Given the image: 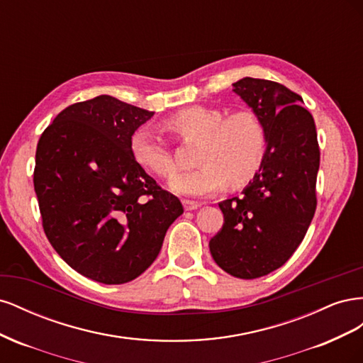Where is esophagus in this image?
Wrapping results in <instances>:
<instances>
[{"instance_id": "1", "label": "esophagus", "mask_w": 363, "mask_h": 363, "mask_svg": "<svg viewBox=\"0 0 363 363\" xmlns=\"http://www.w3.org/2000/svg\"><path fill=\"white\" fill-rule=\"evenodd\" d=\"M183 207H184V211L192 212V211H196V208L200 207V204L195 201H191V200H183Z\"/></svg>"}]
</instances>
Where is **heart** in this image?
Instances as JSON below:
<instances>
[{
  "label": "heart",
  "instance_id": "1",
  "mask_svg": "<svg viewBox=\"0 0 363 363\" xmlns=\"http://www.w3.org/2000/svg\"><path fill=\"white\" fill-rule=\"evenodd\" d=\"M224 115L215 107L189 106L164 121L167 130L182 140H200L195 156L200 168L175 175L171 192L203 199L221 192L230 182L244 186L255 179L267 152L265 125L252 111ZM130 148L139 167L157 177L169 179L177 171L172 152L155 131L136 130Z\"/></svg>",
  "mask_w": 363,
  "mask_h": 363
}]
</instances>
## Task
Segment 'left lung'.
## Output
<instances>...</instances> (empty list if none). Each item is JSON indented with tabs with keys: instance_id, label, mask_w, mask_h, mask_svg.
<instances>
[{
	"instance_id": "left-lung-1",
	"label": "left lung",
	"mask_w": 363,
	"mask_h": 363,
	"mask_svg": "<svg viewBox=\"0 0 363 363\" xmlns=\"http://www.w3.org/2000/svg\"><path fill=\"white\" fill-rule=\"evenodd\" d=\"M232 86L265 125L267 152L242 195L219 203L224 225L208 248L219 268L250 280L280 268L304 239L316 208L320 147L300 95L251 77Z\"/></svg>"
}]
</instances>
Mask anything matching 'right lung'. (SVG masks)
Segmentation results:
<instances>
[{
  "instance_id": "obj_1",
  "label": "right lung",
  "mask_w": 363,
  "mask_h": 363,
  "mask_svg": "<svg viewBox=\"0 0 363 363\" xmlns=\"http://www.w3.org/2000/svg\"><path fill=\"white\" fill-rule=\"evenodd\" d=\"M152 115L100 95L65 108L39 139L33 182L43 230L72 269L98 283L140 276L183 213L131 155V136Z\"/></svg>"
}]
</instances>
